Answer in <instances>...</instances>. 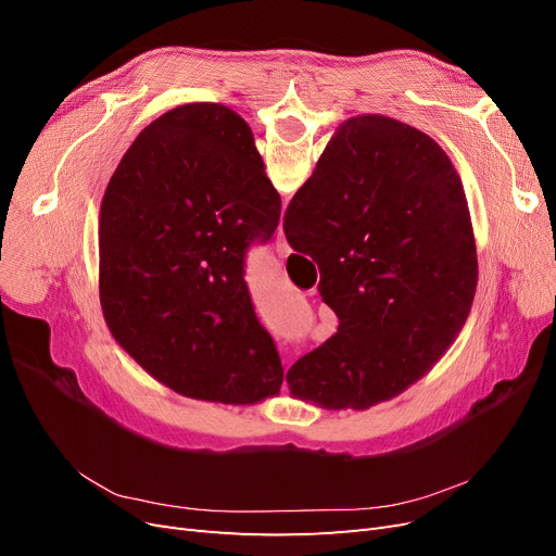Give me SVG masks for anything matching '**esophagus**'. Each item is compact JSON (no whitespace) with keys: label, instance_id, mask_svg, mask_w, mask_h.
Listing matches in <instances>:
<instances>
[{"label":"esophagus","instance_id":"esophagus-1","mask_svg":"<svg viewBox=\"0 0 556 556\" xmlns=\"http://www.w3.org/2000/svg\"><path fill=\"white\" fill-rule=\"evenodd\" d=\"M276 252H278V257H288L290 255V245H288V239H285V233H282V229L278 231V239H276Z\"/></svg>","mask_w":556,"mask_h":556}]
</instances>
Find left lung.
<instances>
[{
	"mask_svg": "<svg viewBox=\"0 0 556 556\" xmlns=\"http://www.w3.org/2000/svg\"><path fill=\"white\" fill-rule=\"evenodd\" d=\"M280 194L241 115L185 104L117 164L99 215V299L121 348L174 392L276 396L282 364L255 315L245 255L268 243Z\"/></svg>",
	"mask_w": 556,
	"mask_h": 556,
	"instance_id": "1",
	"label": "left lung"
}]
</instances>
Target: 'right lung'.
I'll return each instance as SVG.
<instances>
[{
	"label": "right lung",
	"mask_w": 556,
	"mask_h": 556,
	"mask_svg": "<svg viewBox=\"0 0 556 556\" xmlns=\"http://www.w3.org/2000/svg\"><path fill=\"white\" fill-rule=\"evenodd\" d=\"M285 239L319 268L341 319L290 371L325 408H371L408 390L457 339L478 285L462 180L425 131L350 117L285 211Z\"/></svg>",
	"instance_id": "right-lung-1"
}]
</instances>
